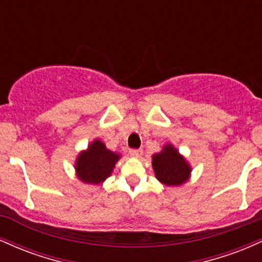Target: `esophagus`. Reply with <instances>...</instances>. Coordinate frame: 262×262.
<instances>
[{"label": "esophagus", "instance_id": "obj_1", "mask_svg": "<svg viewBox=\"0 0 262 262\" xmlns=\"http://www.w3.org/2000/svg\"><path fill=\"white\" fill-rule=\"evenodd\" d=\"M129 154H130V156H133V158H140V156H141V150H139V149H130V150H129Z\"/></svg>", "mask_w": 262, "mask_h": 262}]
</instances>
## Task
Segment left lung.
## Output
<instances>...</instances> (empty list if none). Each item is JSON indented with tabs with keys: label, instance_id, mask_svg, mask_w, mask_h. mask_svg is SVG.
<instances>
[{
	"label": "left lung",
	"instance_id": "8db88e82",
	"mask_svg": "<svg viewBox=\"0 0 262 262\" xmlns=\"http://www.w3.org/2000/svg\"><path fill=\"white\" fill-rule=\"evenodd\" d=\"M151 159L155 177L167 187L181 186L191 177V165L171 143L165 144L161 151L152 155Z\"/></svg>",
	"mask_w": 262,
	"mask_h": 262
}]
</instances>
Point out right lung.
I'll list each match as a JSON object with an SVG mask.
<instances>
[{
	"label": "right lung",
	"instance_id": "1",
	"mask_svg": "<svg viewBox=\"0 0 262 262\" xmlns=\"http://www.w3.org/2000/svg\"><path fill=\"white\" fill-rule=\"evenodd\" d=\"M121 159L119 152L106 148V144L95 139L82 150L75 160V172L81 182L100 185L112 175L116 164Z\"/></svg>",
	"mask_w": 262,
	"mask_h": 262
}]
</instances>
